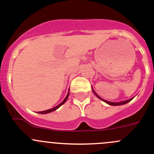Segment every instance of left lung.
<instances>
[{
    "instance_id": "obj_1",
    "label": "left lung",
    "mask_w": 154,
    "mask_h": 154,
    "mask_svg": "<svg viewBox=\"0 0 154 154\" xmlns=\"http://www.w3.org/2000/svg\"><path fill=\"white\" fill-rule=\"evenodd\" d=\"M92 89H93V88H92ZM93 93H95V95H96V96H97V97H98L99 99H100V100H103V101H104L105 103H107V104L110 105V106H120V105L126 104V103H128V102H130L131 100L132 99H133V98H131V99H130V100H125V101H122V102H119V103H114V102H109V101H107V100H103V99H102L101 97H99L98 95L97 94V93H96V92H95L94 90H93Z\"/></svg>"
}]
</instances>
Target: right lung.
Returning a JSON list of instances; mask_svg holds the SVG:
<instances>
[{
	"label": "right lung",
	"mask_w": 154,
	"mask_h": 154,
	"mask_svg": "<svg viewBox=\"0 0 154 154\" xmlns=\"http://www.w3.org/2000/svg\"><path fill=\"white\" fill-rule=\"evenodd\" d=\"M68 97H69V91H68V93H67V96H66L65 99H64V100H63V101L61 102V103H60L59 105H57V106H55V107L52 108V109H50L45 110V111H42V112H38V113H40V114H47V113H50V112H53V111H55L56 109H58V108H59L60 106H62V105L64 104V103H65L66 101H67V98H68Z\"/></svg>",
	"instance_id": "right-lung-1"
}]
</instances>
